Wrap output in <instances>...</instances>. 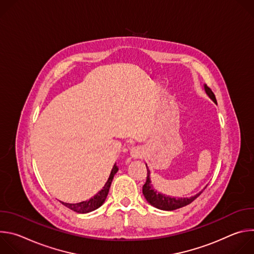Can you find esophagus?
Wrapping results in <instances>:
<instances>
[{
	"mask_svg": "<svg viewBox=\"0 0 254 254\" xmlns=\"http://www.w3.org/2000/svg\"><path fill=\"white\" fill-rule=\"evenodd\" d=\"M130 155L132 158H139L141 156V151L139 148H132L130 150Z\"/></svg>",
	"mask_w": 254,
	"mask_h": 254,
	"instance_id": "esophagus-1",
	"label": "esophagus"
}]
</instances>
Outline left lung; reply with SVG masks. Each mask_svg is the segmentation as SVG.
<instances>
[{
	"label": "left lung",
	"mask_w": 254,
	"mask_h": 254,
	"mask_svg": "<svg viewBox=\"0 0 254 254\" xmlns=\"http://www.w3.org/2000/svg\"><path fill=\"white\" fill-rule=\"evenodd\" d=\"M205 91L206 93L209 95V97L215 102L217 103L215 94L213 93V91L211 90V88L207 85H205ZM147 167V165H146ZM147 180L146 183L142 186V194L144 196V198L147 199V201L153 205L154 207L161 209V210H167V211H172L181 207H184L189 205L190 203H192L197 197H199L201 195L200 192L197 195L191 197V198H174V197H169V196H165L163 194L158 193L157 191H155V189L153 188V186L151 185V179H150V171L147 167Z\"/></svg>",
	"instance_id": "left-lung-1"
}]
</instances>
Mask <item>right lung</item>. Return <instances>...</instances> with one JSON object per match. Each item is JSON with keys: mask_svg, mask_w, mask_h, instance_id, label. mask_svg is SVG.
Returning <instances> with one entry per match:
<instances>
[{"mask_svg": "<svg viewBox=\"0 0 254 254\" xmlns=\"http://www.w3.org/2000/svg\"><path fill=\"white\" fill-rule=\"evenodd\" d=\"M119 171V168L118 166L115 164L113 170H112V173L110 175V178H108L107 182L105 183L104 187L102 188L101 191H99L94 197H92L91 199H89L88 201H83V202H80V203H76V204H69V203H64V202H61L64 206H66L67 208L73 210L77 213H88V212H91L95 209H97L98 207H100L103 202L105 201L106 197H107V194H108V191H110V188H111V185H112V182H113V179H114V176L117 174V172Z\"/></svg>", "mask_w": 254, "mask_h": 254, "instance_id": "obj_1", "label": "right lung"}]
</instances>
